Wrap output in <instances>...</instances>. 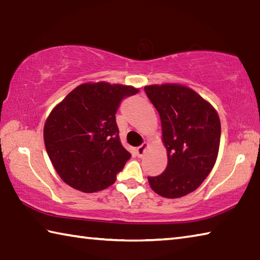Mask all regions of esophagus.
<instances>
[{
    "label": "esophagus",
    "mask_w": 260,
    "mask_h": 260,
    "mask_svg": "<svg viewBox=\"0 0 260 260\" xmlns=\"http://www.w3.org/2000/svg\"><path fill=\"white\" fill-rule=\"evenodd\" d=\"M146 148H148V143L144 142L143 144H141L138 149H136V153H138L139 157H142Z\"/></svg>",
    "instance_id": "1"
}]
</instances>
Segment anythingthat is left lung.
Masks as SVG:
<instances>
[{
    "label": "left lung",
    "instance_id": "left-lung-1",
    "mask_svg": "<svg viewBox=\"0 0 260 260\" xmlns=\"http://www.w3.org/2000/svg\"><path fill=\"white\" fill-rule=\"evenodd\" d=\"M161 120L168 164L164 173L149 176L152 190L175 199L197 190L216 162L220 121L216 110L193 89L183 85L145 86Z\"/></svg>",
    "mask_w": 260,
    "mask_h": 260
}]
</instances>
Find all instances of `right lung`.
<instances>
[{
    "instance_id": "obj_1",
    "label": "right lung",
    "mask_w": 260,
    "mask_h": 260,
    "mask_svg": "<svg viewBox=\"0 0 260 260\" xmlns=\"http://www.w3.org/2000/svg\"><path fill=\"white\" fill-rule=\"evenodd\" d=\"M138 88L82 84L46 119L44 143L59 176L76 190L93 193L112 185L131 153L119 141L116 114Z\"/></svg>"
}]
</instances>
